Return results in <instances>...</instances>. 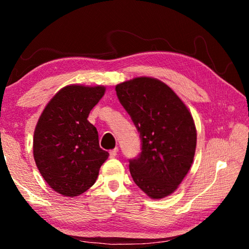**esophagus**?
Returning <instances> with one entry per match:
<instances>
[{
	"label": "esophagus",
	"mask_w": 249,
	"mask_h": 249,
	"mask_svg": "<svg viewBox=\"0 0 249 249\" xmlns=\"http://www.w3.org/2000/svg\"><path fill=\"white\" fill-rule=\"evenodd\" d=\"M117 151H119V148H117V147H115L114 149L109 150V157H111V158H114V157H116Z\"/></svg>",
	"instance_id": "obj_1"
}]
</instances>
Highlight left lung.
<instances>
[{"instance_id": "8db88e82", "label": "left lung", "mask_w": 249, "mask_h": 249, "mask_svg": "<svg viewBox=\"0 0 249 249\" xmlns=\"http://www.w3.org/2000/svg\"><path fill=\"white\" fill-rule=\"evenodd\" d=\"M115 91L141 137V154L128 160L134 182L151 199L171 195L195 157L192 115L179 96L157 79L129 80L117 84Z\"/></svg>"}]
</instances>
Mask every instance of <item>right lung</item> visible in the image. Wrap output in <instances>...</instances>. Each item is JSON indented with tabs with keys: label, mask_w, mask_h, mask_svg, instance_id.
Here are the masks:
<instances>
[{
	"label": "right lung",
	"mask_w": 249,
	"mask_h": 249,
	"mask_svg": "<svg viewBox=\"0 0 249 249\" xmlns=\"http://www.w3.org/2000/svg\"><path fill=\"white\" fill-rule=\"evenodd\" d=\"M104 92V87H66L50 100L36 125V166L50 188L65 196L91 188L108 157L100 148L98 130L88 121Z\"/></svg>",
	"instance_id": "right-lung-1"
}]
</instances>
